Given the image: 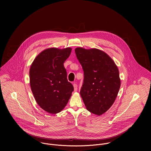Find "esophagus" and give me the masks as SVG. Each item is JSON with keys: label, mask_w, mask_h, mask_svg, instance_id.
Masks as SVG:
<instances>
[{"label": "esophagus", "mask_w": 151, "mask_h": 151, "mask_svg": "<svg viewBox=\"0 0 151 151\" xmlns=\"http://www.w3.org/2000/svg\"><path fill=\"white\" fill-rule=\"evenodd\" d=\"M73 86H74V91H77V89H78V86H77V85L76 83H74V84H73Z\"/></svg>", "instance_id": "34e87169"}]
</instances>
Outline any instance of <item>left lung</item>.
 I'll return each instance as SVG.
<instances>
[{"instance_id": "8db88e82", "label": "left lung", "mask_w": 151, "mask_h": 151, "mask_svg": "<svg viewBox=\"0 0 151 151\" xmlns=\"http://www.w3.org/2000/svg\"><path fill=\"white\" fill-rule=\"evenodd\" d=\"M75 52L84 70L81 98L89 111L102 115L112 106L119 91V69L113 59L101 50L78 47Z\"/></svg>"}]
</instances>
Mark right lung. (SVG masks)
<instances>
[{"label":"right lung","mask_w":151,"mask_h":151,"mask_svg":"<svg viewBox=\"0 0 151 151\" xmlns=\"http://www.w3.org/2000/svg\"><path fill=\"white\" fill-rule=\"evenodd\" d=\"M72 49L50 47L35 58L29 69V83L38 105L50 114L60 112L74 90L68 81L64 63Z\"/></svg>","instance_id":"obj_1"}]
</instances>
